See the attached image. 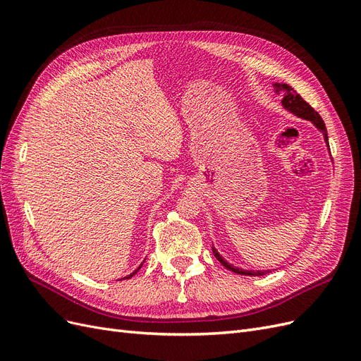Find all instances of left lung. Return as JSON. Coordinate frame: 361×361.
I'll list each match as a JSON object with an SVG mask.
<instances>
[{
    "mask_svg": "<svg viewBox=\"0 0 361 361\" xmlns=\"http://www.w3.org/2000/svg\"><path fill=\"white\" fill-rule=\"evenodd\" d=\"M274 87H276V93L283 96L281 105L285 106V110H288L289 113L295 114L297 117H301L304 120H310V122L324 134L325 143H326V146H329V134H326L325 123H324V120L321 118V116L318 114V111H314L313 108L307 102H305L302 97L292 89L290 85L276 82ZM212 251H214V256L216 257V260L220 262L223 267H226L227 269H231L232 272H236V274H241V276H265V274H268V272H271V269H267V271L241 269V268H238V267H233V265L228 264V262L220 253H218L215 247H212Z\"/></svg>",
    "mask_w": 361,
    "mask_h": 361,
    "instance_id": "left-lung-1",
    "label": "left lung"
}]
</instances>
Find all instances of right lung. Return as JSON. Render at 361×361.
Masks as SVG:
<instances>
[{
	"label": "right lung",
	"mask_w": 361,
	"mask_h": 361,
	"mask_svg": "<svg viewBox=\"0 0 361 361\" xmlns=\"http://www.w3.org/2000/svg\"><path fill=\"white\" fill-rule=\"evenodd\" d=\"M141 267H143V264H141V265H140V267H138V268H137V269H135V271L133 272V274H129V276H126V277H123V279H130V277H133L134 274H137V272H138V269H140Z\"/></svg>",
	"instance_id": "add662e5"
}]
</instances>
